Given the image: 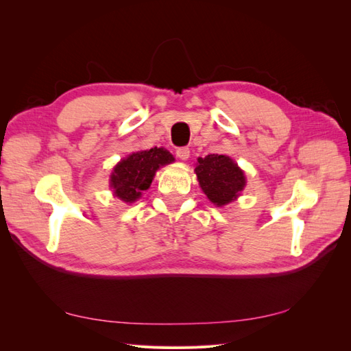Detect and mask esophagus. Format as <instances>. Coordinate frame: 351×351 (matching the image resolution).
<instances>
[{
    "label": "esophagus",
    "mask_w": 351,
    "mask_h": 351,
    "mask_svg": "<svg viewBox=\"0 0 351 351\" xmlns=\"http://www.w3.org/2000/svg\"><path fill=\"white\" fill-rule=\"evenodd\" d=\"M176 154H177V156H178L180 159H182V161H186V159L190 156V149H189V147H186V146L177 147Z\"/></svg>",
    "instance_id": "esophagus-1"
}]
</instances>
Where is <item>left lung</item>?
Segmentation results:
<instances>
[{"label": "left lung", "mask_w": 351, "mask_h": 351, "mask_svg": "<svg viewBox=\"0 0 351 351\" xmlns=\"http://www.w3.org/2000/svg\"><path fill=\"white\" fill-rule=\"evenodd\" d=\"M197 162L195 171L199 184L217 206H224L234 200L246 184L241 169L226 155L210 154L199 158Z\"/></svg>", "instance_id": "8db88e82"}]
</instances>
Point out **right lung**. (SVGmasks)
<instances>
[{
  "instance_id": "right-lung-1",
  "label": "right lung",
  "mask_w": 351,
  "mask_h": 351,
  "mask_svg": "<svg viewBox=\"0 0 351 351\" xmlns=\"http://www.w3.org/2000/svg\"><path fill=\"white\" fill-rule=\"evenodd\" d=\"M174 161V156L164 147L139 151L123 159L111 174V187L117 197L132 204L139 199L143 190L149 189L156 169Z\"/></svg>"
}]
</instances>
